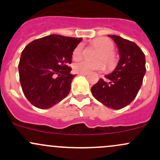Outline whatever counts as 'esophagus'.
Segmentation results:
<instances>
[{
  "label": "esophagus",
  "instance_id": "obj_1",
  "mask_svg": "<svg viewBox=\"0 0 160 160\" xmlns=\"http://www.w3.org/2000/svg\"><path fill=\"white\" fill-rule=\"evenodd\" d=\"M79 74L81 75V76H87V73H79Z\"/></svg>",
  "mask_w": 160,
  "mask_h": 160
}]
</instances>
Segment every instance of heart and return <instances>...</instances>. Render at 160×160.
<instances>
[{"mask_svg":"<svg viewBox=\"0 0 160 160\" xmlns=\"http://www.w3.org/2000/svg\"><path fill=\"white\" fill-rule=\"evenodd\" d=\"M92 45L97 50H99L96 55V62H91L88 61H80L73 64V69L77 73H89L92 71H103L105 70V64L108 69H112L116 64V57L114 54L113 50L115 48V45L113 42L109 38L106 37L99 38L94 40ZM84 44L80 43L77 45L73 52V61H79L83 56Z\"/></svg>","mask_w":160,"mask_h":160,"instance_id":"b5f03b06","label":"heart"}]
</instances>
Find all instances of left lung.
Here are the masks:
<instances>
[{"label":"left lung","instance_id":"1","mask_svg":"<svg viewBox=\"0 0 160 160\" xmlns=\"http://www.w3.org/2000/svg\"><path fill=\"white\" fill-rule=\"evenodd\" d=\"M118 48L119 59L114 71L100 79L91 88L92 96L104 106L121 109L135 99L146 73V59L136 43L109 35Z\"/></svg>","mask_w":160,"mask_h":160}]
</instances>
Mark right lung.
Here are the masks:
<instances>
[{
	"label": "right lung",
	"mask_w": 160,
	"mask_h": 160,
	"mask_svg": "<svg viewBox=\"0 0 160 160\" xmlns=\"http://www.w3.org/2000/svg\"><path fill=\"white\" fill-rule=\"evenodd\" d=\"M81 38L50 35L28 44L19 63L22 92L34 106L46 109L69 94L75 75L71 73L72 54Z\"/></svg>",
	"instance_id": "right-lung-1"
}]
</instances>
